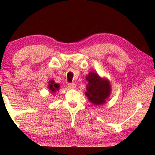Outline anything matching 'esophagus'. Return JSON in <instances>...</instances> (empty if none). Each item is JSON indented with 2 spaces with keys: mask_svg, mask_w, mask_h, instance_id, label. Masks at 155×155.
I'll return each instance as SVG.
<instances>
[{
  "mask_svg": "<svg viewBox=\"0 0 155 155\" xmlns=\"http://www.w3.org/2000/svg\"><path fill=\"white\" fill-rule=\"evenodd\" d=\"M68 87H69L70 89H75L76 88V85L74 83H68Z\"/></svg>",
  "mask_w": 155,
  "mask_h": 155,
  "instance_id": "34e87169",
  "label": "esophagus"
}]
</instances>
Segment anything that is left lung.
Returning a JSON list of instances; mask_svg holds the SVG:
<instances>
[{
    "label": "left lung",
    "mask_w": 155,
    "mask_h": 155,
    "mask_svg": "<svg viewBox=\"0 0 155 155\" xmlns=\"http://www.w3.org/2000/svg\"><path fill=\"white\" fill-rule=\"evenodd\" d=\"M86 80L88 81V84L86 85L87 91L85 94L89 101L95 105L104 104L111 94V87L109 81L92 72L86 76Z\"/></svg>",
    "instance_id": "left-lung-1"
}]
</instances>
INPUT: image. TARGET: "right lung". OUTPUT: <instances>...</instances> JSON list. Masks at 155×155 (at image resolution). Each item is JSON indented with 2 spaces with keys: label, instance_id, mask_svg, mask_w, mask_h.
Masks as SVG:
<instances>
[{
  "label": "right lung",
  "instance_id": "right-lung-1",
  "mask_svg": "<svg viewBox=\"0 0 155 155\" xmlns=\"http://www.w3.org/2000/svg\"><path fill=\"white\" fill-rule=\"evenodd\" d=\"M60 88L59 84L56 83L53 80H50L48 82V89L51 90V92L54 93L57 91H59Z\"/></svg>",
  "mask_w": 155,
  "mask_h": 155
}]
</instances>
